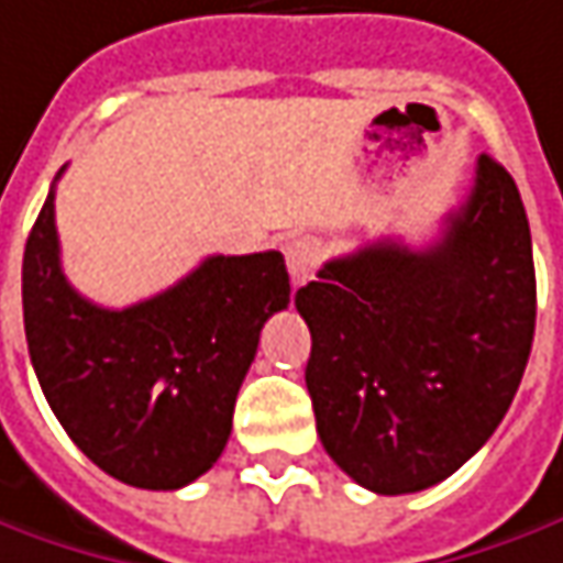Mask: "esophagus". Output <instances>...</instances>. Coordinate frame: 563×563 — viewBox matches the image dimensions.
<instances>
[{
    "label": "esophagus",
    "instance_id": "1",
    "mask_svg": "<svg viewBox=\"0 0 563 563\" xmlns=\"http://www.w3.org/2000/svg\"><path fill=\"white\" fill-rule=\"evenodd\" d=\"M320 255H323V246L317 236H296L289 240L286 246V267H289V277H292V286H301L313 277V271L320 265Z\"/></svg>",
    "mask_w": 563,
    "mask_h": 563
}]
</instances>
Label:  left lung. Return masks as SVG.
Masks as SVG:
<instances>
[{"instance_id":"8db88e82","label":"left lung","mask_w":563,"mask_h":563,"mask_svg":"<svg viewBox=\"0 0 563 563\" xmlns=\"http://www.w3.org/2000/svg\"><path fill=\"white\" fill-rule=\"evenodd\" d=\"M305 382L332 462L382 496L441 484L487 443L537 327V271L518 185L481 153L441 240L332 258L296 292Z\"/></svg>"}]
</instances>
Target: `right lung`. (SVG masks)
<instances>
[{
    "mask_svg": "<svg viewBox=\"0 0 563 563\" xmlns=\"http://www.w3.org/2000/svg\"><path fill=\"white\" fill-rule=\"evenodd\" d=\"M21 280L48 407L101 472L141 490H178L216 465L262 327L289 305L280 252L209 255L147 301L91 305L60 271L55 185L26 236Z\"/></svg>",
    "mask_w": 563,
    "mask_h": 563,
    "instance_id": "1",
    "label": "right lung"
}]
</instances>
